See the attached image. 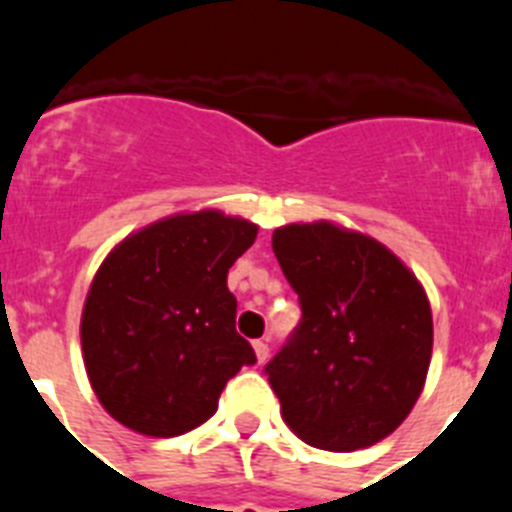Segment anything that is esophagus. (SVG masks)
<instances>
[{
    "label": "esophagus",
    "instance_id": "obj_1",
    "mask_svg": "<svg viewBox=\"0 0 512 512\" xmlns=\"http://www.w3.org/2000/svg\"><path fill=\"white\" fill-rule=\"evenodd\" d=\"M253 354L259 359V364H264L269 359V343L266 341H253Z\"/></svg>",
    "mask_w": 512,
    "mask_h": 512
}]
</instances>
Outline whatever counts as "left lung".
Returning <instances> with one entry per match:
<instances>
[{"label": "left lung", "instance_id": "obj_1", "mask_svg": "<svg viewBox=\"0 0 512 512\" xmlns=\"http://www.w3.org/2000/svg\"><path fill=\"white\" fill-rule=\"evenodd\" d=\"M302 320L266 364L284 423L325 451L390 436L423 392L433 351L425 289L395 253L333 223L274 230Z\"/></svg>", "mask_w": 512, "mask_h": 512}]
</instances>
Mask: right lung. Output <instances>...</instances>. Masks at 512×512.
Here are the masks:
<instances>
[{
	"instance_id": "obj_1",
	"label": "right lung",
	"mask_w": 512,
	"mask_h": 512,
	"mask_svg": "<svg viewBox=\"0 0 512 512\" xmlns=\"http://www.w3.org/2000/svg\"><path fill=\"white\" fill-rule=\"evenodd\" d=\"M259 225L220 210L179 212L117 243L81 312V351L102 408L130 431L171 438L212 418L241 366L228 269Z\"/></svg>"
}]
</instances>
